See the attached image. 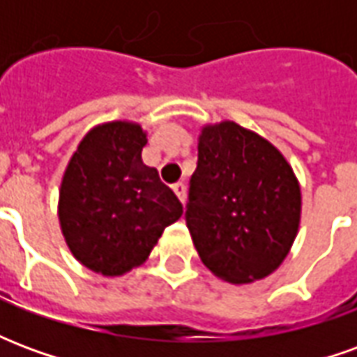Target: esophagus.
Segmentation results:
<instances>
[{"mask_svg":"<svg viewBox=\"0 0 357 357\" xmlns=\"http://www.w3.org/2000/svg\"><path fill=\"white\" fill-rule=\"evenodd\" d=\"M172 189H174V193L178 195V199L181 202H185V195H187V189H185V185H183V183H181V181H178V183H174V185H172Z\"/></svg>","mask_w":357,"mask_h":357,"instance_id":"esophagus-1","label":"esophagus"}]
</instances>
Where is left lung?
<instances>
[{
	"label": "left lung",
	"instance_id": "8db88e82",
	"mask_svg": "<svg viewBox=\"0 0 357 357\" xmlns=\"http://www.w3.org/2000/svg\"><path fill=\"white\" fill-rule=\"evenodd\" d=\"M298 179L279 149L225 120L199 135L185 222L202 264L227 283L273 273L298 233Z\"/></svg>",
	"mask_w": 357,
	"mask_h": 357
}]
</instances>
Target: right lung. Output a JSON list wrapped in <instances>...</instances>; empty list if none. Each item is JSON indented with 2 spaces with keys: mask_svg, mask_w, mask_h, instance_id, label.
I'll list each match as a JSON object with an SVG mask.
<instances>
[{
  "mask_svg": "<svg viewBox=\"0 0 357 357\" xmlns=\"http://www.w3.org/2000/svg\"><path fill=\"white\" fill-rule=\"evenodd\" d=\"M147 133L135 122L89 130L59 191L61 231L74 258L95 273L124 275L145 262L183 206L156 168L141 160Z\"/></svg>",
  "mask_w": 357,
  "mask_h": 357,
  "instance_id": "1",
  "label": "right lung"
}]
</instances>
